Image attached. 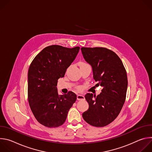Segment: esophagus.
I'll list each match as a JSON object with an SVG mask.
<instances>
[{
  "label": "esophagus",
  "instance_id": "34e87169",
  "mask_svg": "<svg viewBox=\"0 0 152 152\" xmlns=\"http://www.w3.org/2000/svg\"><path fill=\"white\" fill-rule=\"evenodd\" d=\"M85 99L84 96L83 95H81V94H77V99L78 100H83Z\"/></svg>",
  "mask_w": 152,
  "mask_h": 152
}]
</instances>
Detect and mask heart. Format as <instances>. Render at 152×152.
Returning a JSON list of instances; mask_svg holds the SVG:
<instances>
[{
	"mask_svg": "<svg viewBox=\"0 0 152 152\" xmlns=\"http://www.w3.org/2000/svg\"><path fill=\"white\" fill-rule=\"evenodd\" d=\"M85 64H86V63H85V62H79V66H82V65H85ZM77 89H80V88L79 87V88H77Z\"/></svg>",
	"mask_w": 152,
	"mask_h": 152,
	"instance_id": "heart-1",
	"label": "heart"
}]
</instances>
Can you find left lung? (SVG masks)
Returning a JSON list of instances; mask_svg holds the SVG:
<instances>
[{
	"instance_id": "1",
	"label": "left lung",
	"mask_w": 152,
	"mask_h": 152,
	"mask_svg": "<svg viewBox=\"0 0 152 152\" xmlns=\"http://www.w3.org/2000/svg\"><path fill=\"white\" fill-rule=\"evenodd\" d=\"M81 50L93 68L97 85L103 86L100 94L87 93L85 96L89 108L82 117L91 126L104 127L117 117L124 103L127 88L126 71L118 56L110 49L82 48Z\"/></svg>"
}]
</instances>
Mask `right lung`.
Here are the masks:
<instances>
[{"instance_id": "right-lung-1", "label": "right lung", "mask_w": 152, "mask_h": 152, "mask_svg": "<svg viewBox=\"0 0 152 152\" xmlns=\"http://www.w3.org/2000/svg\"><path fill=\"white\" fill-rule=\"evenodd\" d=\"M79 49L49 46L43 49L30 65L28 102L34 117L43 126L51 128L63 124L77 99L72 91L59 95L56 86L58 80L64 76Z\"/></svg>"}]
</instances>
